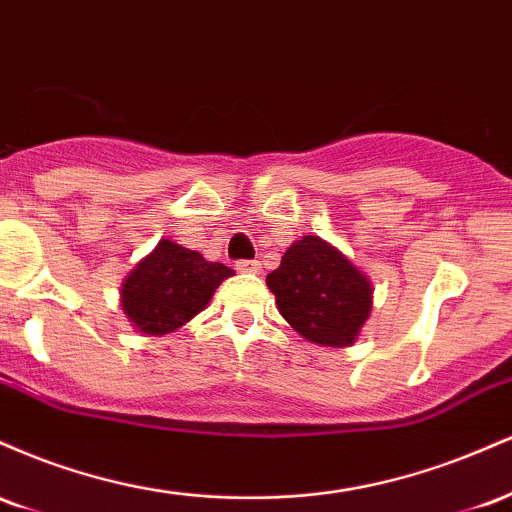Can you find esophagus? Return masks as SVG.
I'll return each instance as SVG.
<instances>
[{
    "label": "esophagus",
    "mask_w": 512,
    "mask_h": 512,
    "mask_svg": "<svg viewBox=\"0 0 512 512\" xmlns=\"http://www.w3.org/2000/svg\"><path fill=\"white\" fill-rule=\"evenodd\" d=\"M236 269H238V272H245V274H257V272H260V262H257V260H240V262H236Z\"/></svg>",
    "instance_id": "1"
}]
</instances>
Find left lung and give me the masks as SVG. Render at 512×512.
Listing matches in <instances>:
<instances>
[{
    "label": "left lung",
    "instance_id": "left-lung-1",
    "mask_svg": "<svg viewBox=\"0 0 512 512\" xmlns=\"http://www.w3.org/2000/svg\"><path fill=\"white\" fill-rule=\"evenodd\" d=\"M281 317L308 342L351 346L373 308V286L342 250L320 236H303L267 274Z\"/></svg>",
    "mask_w": 512,
    "mask_h": 512
}]
</instances>
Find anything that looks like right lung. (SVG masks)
<instances>
[{"mask_svg":"<svg viewBox=\"0 0 512 512\" xmlns=\"http://www.w3.org/2000/svg\"><path fill=\"white\" fill-rule=\"evenodd\" d=\"M228 276L233 269L226 264L163 238L122 281V310L134 330L161 337L202 313Z\"/></svg>","mask_w":512,"mask_h":512,"instance_id":"1","label":"right lung"}]
</instances>
